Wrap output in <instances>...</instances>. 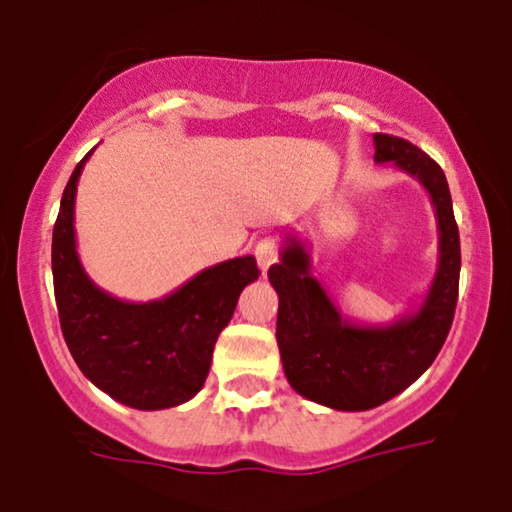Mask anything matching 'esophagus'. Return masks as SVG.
Instances as JSON below:
<instances>
[{"label": "esophagus", "instance_id": "1", "mask_svg": "<svg viewBox=\"0 0 512 512\" xmlns=\"http://www.w3.org/2000/svg\"><path fill=\"white\" fill-rule=\"evenodd\" d=\"M255 260H257V264H260L262 274L271 267V264L278 262V241H276V238H271V236L262 238V241L255 245Z\"/></svg>", "mask_w": 512, "mask_h": 512}]
</instances>
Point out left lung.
Segmentation results:
<instances>
[{"instance_id":"obj_1","label":"left lung","mask_w":512,"mask_h":512,"mask_svg":"<svg viewBox=\"0 0 512 512\" xmlns=\"http://www.w3.org/2000/svg\"><path fill=\"white\" fill-rule=\"evenodd\" d=\"M375 163H392L416 177L435 205L439 264L418 312L387 326H361L309 274V255L288 236L281 262L269 267L278 293L276 342L290 387L335 411H368L385 404L428 371L454 321L461 276V241L446 177L411 141L373 134Z\"/></svg>"}]
</instances>
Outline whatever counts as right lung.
Listing matches in <instances>:
<instances>
[{
    "mask_svg": "<svg viewBox=\"0 0 512 512\" xmlns=\"http://www.w3.org/2000/svg\"><path fill=\"white\" fill-rule=\"evenodd\" d=\"M89 155L70 174L51 238L63 338L80 371L108 397L139 411L172 409L200 392L219 333L260 269L252 255L234 257L153 302H125L101 290L82 269L73 226L77 179Z\"/></svg>",
    "mask_w": 512,
    "mask_h": 512,
    "instance_id": "1",
    "label": "right lung"
}]
</instances>
